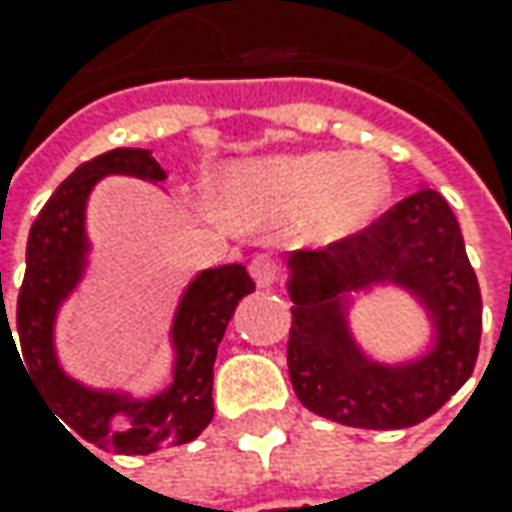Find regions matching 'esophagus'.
Here are the masks:
<instances>
[{
    "label": "esophagus",
    "mask_w": 512,
    "mask_h": 512,
    "mask_svg": "<svg viewBox=\"0 0 512 512\" xmlns=\"http://www.w3.org/2000/svg\"><path fill=\"white\" fill-rule=\"evenodd\" d=\"M249 272H252V280H255L260 289H269V286L277 283V266H274V260H269V257H255L252 266H249Z\"/></svg>",
    "instance_id": "1"
}]
</instances>
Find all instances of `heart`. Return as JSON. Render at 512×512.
<instances>
[{"instance_id":"obj_1","label":"heart","mask_w":512,"mask_h":512,"mask_svg":"<svg viewBox=\"0 0 512 512\" xmlns=\"http://www.w3.org/2000/svg\"><path fill=\"white\" fill-rule=\"evenodd\" d=\"M388 201V178L371 158L340 152L274 155L232 167L218 186V212L238 229L303 215L306 238L343 240L365 229Z\"/></svg>"}]
</instances>
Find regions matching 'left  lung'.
Masks as SVG:
<instances>
[{"label":"left lung","instance_id":"8db88e82","mask_svg":"<svg viewBox=\"0 0 512 512\" xmlns=\"http://www.w3.org/2000/svg\"><path fill=\"white\" fill-rule=\"evenodd\" d=\"M289 377L297 399L348 428L399 431L436 414L479 357L482 291L456 215L436 189L394 203L365 229L323 249L289 255ZM397 282L429 306L437 345L428 358L388 369L368 361L344 326L351 288Z\"/></svg>","mask_w":512,"mask_h":512}]
</instances>
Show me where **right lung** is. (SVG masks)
<instances>
[{
  "label": "right lung",
  "instance_id": "right-lung-1",
  "mask_svg": "<svg viewBox=\"0 0 512 512\" xmlns=\"http://www.w3.org/2000/svg\"><path fill=\"white\" fill-rule=\"evenodd\" d=\"M138 175L150 181H164L167 172L152 158L150 150H118L96 155L81 164L59 189L50 195L45 209L30 226L27 238L25 280L16 303V334L22 345L25 371L36 382V391L47 399L56 419H62L81 439L98 448L118 453H152L167 445L192 442L212 422V368L218 345L229 326L240 297L255 291V280L240 263L209 269L192 280L181 309L175 314L172 343L178 351L175 377L164 394L147 402H133L118 394H98L73 382L56 362L53 351V320L67 291L79 283L84 266V203L101 175ZM2 291V283H0ZM8 309L2 311V326ZM13 337V331H10ZM115 413L134 416L130 432L109 431ZM63 428V425H62ZM73 436V433H70ZM76 439V436H73ZM79 442V439H76Z\"/></svg>",
  "mask_w": 512,
  "mask_h": 512
}]
</instances>
